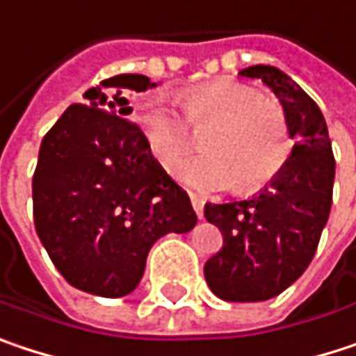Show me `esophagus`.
<instances>
[{
	"instance_id": "esophagus-1",
	"label": "esophagus",
	"mask_w": 356,
	"mask_h": 356,
	"mask_svg": "<svg viewBox=\"0 0 356 356\" xmlns=\"http://www.w3.org/2000/svg\"><path fill=\"white\" fill-rule=\"evenodd\" d=\"M191 202H193V209L197 211V215L202 219V207H204V200L200 199V197H197V195H193V197H191Z\"/></svg>"
}]
</instances>
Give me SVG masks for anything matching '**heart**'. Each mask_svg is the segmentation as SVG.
<instances>
[{
	"label": "heart",
	"mask_w": 356,
	"mask_h": 356,
	"mask_svg": "<svg viewBox=\"0 0 356 356\" xmlns=\"http://www.w3.org/2000/svg\"><path fill=\"white\" fill-rule=\"evenodd\" d=\"M184 118L161 96L137 104V124L147 147L165 172H174L195 149V133L211 124L204 137L209 154L188 161L180 176L199 191L213 193L238 182L244 195L270 184L293 156V131L285 111L252 86L240 81H213L180 94Z\"/></svg>",
	"instance_id": "obj_1"
}]
</instances>
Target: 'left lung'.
<instances>
[{"mask_svg": "<svg viewBox=\"0 0 356 356\" xmlns=\"http://www.w3.org/2000/svg\"><path fill=\"white\" fill-rule=\"evenodd\" d=\"M242 77L262 79L281 100L293 131L287 168L248 200L204 204L223 245L204 262L209 289L225 301H266L293 285L309 266L332 207L334 161L328 127L318 104L270 65H252Z\"/></svg>", "mask_w": 356, "mask_h": 356, "instance_id": "obj_1", "label": "left lung"}]
</instances>
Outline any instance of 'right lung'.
Returning <instances> with one entry per match:
<instances>
[{
	"mask_svg": "<svg viewBox=\"0 0 356 356\" xmlns=\"http://www.w3.org/2000/svg\"><path fill=\"white\" fill-rule=\"evenodd\" d=\"M157 83L122 73L90 88L44 135L32 178L34 227L71 287L124 297L143 277L152 245L186 234L197 213L129 120V90Z\"/></svg>",
	"mask_w": 356,
	"mask_h": 356,
	"instance_id": "obj_1",
	"label": "right lung"
}]
</instances>
